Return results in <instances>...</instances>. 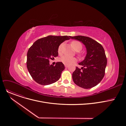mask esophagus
<instances>
[{
	"mask_svg": "<svg viewBox=\"0 0 126 126\" xmlns=\"http://www.w3.org/2000/svg\"><path fill=\"white\" fill-rule=\"evenodd\" d=\"M64 66H65V67L66 68H68V66H68V65H67V64H65V65H64Z\"/></svg>",
	"mask_w": 126,
	"mask_h": 126,
	"instance_id": "esophagus-1",
	"label": "esophagus"
}]
</instances>
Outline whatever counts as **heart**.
Segmentation results:
<instances>
[{"mask_svg":"<svg viewBox=\"0 0 126 126\" xmlns=\"http://www.w3.org/2000/svg\"><path fill=\"white\" fill-rule=\"evenodd\" d=\"M72 45L73 48L77 51H80L82 49V45L79 41H73L71 43ZM63 44H61L58 48V53L59 54H61L62 51V48H63ZM59 61L64 64L69 65L71 64H72L75 63L76 61V59L75 58L73 57H70L67 56H62L60 59Z\"/></svg>","mask_w":126,"mask_h":126,"instance_id":"1","label":"heart"}]
</instances>
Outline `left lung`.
Masks as SVG:
<instances>
[{"label": "left lung", "mask_w": 126, "mask_h": 126, "mask_svg": "<svg viewBox=\"0 0 126 126\" xmlns=\"http://www.w3.org/2000/svg\"><path fill=\"white\" fill-rule=\"evenodd\" d=\"M70 38L81 42L87 50L84 60L78 64L83 67L81 69L76 67L72 74L74 82L84 89L96 86L105 75L107 60L104 48L98 42L88 37L80 35Z\"/></svg>", "instance_id": "left-lung-1"}]
</instances>
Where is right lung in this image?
<instances>
[{
	"label": "right lung",
	"mask_w": 126,
	"mask_h": 126,
	"mask_svg": "<svg viewBox=\"0 0 126 126\" xmlns=\"http://www.w3.org/2000/svg\"><path fill=\"white\" fill-rule=\"evenodd\" d=\"M70 36L49 35L36 41L27 54V67L33 79L37 83L47 85L56 82L65 69L61 62L55 66L50 65L49 60L58 55L59 45L70 39Z\"/></svg>",
	"instance_id": "add662e5"
}]
</instances>
